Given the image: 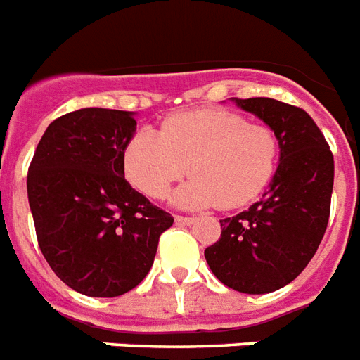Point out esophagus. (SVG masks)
<instances>
[{
    "label": "esophagus",
    "instance_id": "1",
    "mask_svg": "<svg viewBox=\"0 0 360 360\" xmlns=\"http://www.w3.org/2000/svg\"><path fill=\"white\" fill-rule=\"evenodd\" d=\"M196 217H187V215H175V223L177 225H193Z\"/></svg>",
    "mask_w": 360,
    "mask_h": 360
}]
</instances>
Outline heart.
I'll use <instances>...</instances> for the list:
<instances>
[{
	"mask_svg": "<svg viewBox=\"0 0 360 360\" xmlns=\"http://www.w3.org/2000/svg\"><path fill=\"white\" fill-rule=\"evenodd\" d=\"M276 162L273 127L225 108L169 116L160 131L145 127L133 133L124 148L127 179L154 200L166 198L188 169L193 179L173 194L183 207L246 206L269 187Z\"/></svg>",
	"mask_w": 360,
	"mask_h": 360,
	"instance_id": "heart-1",
	"label": "heart"
}]
</instances>
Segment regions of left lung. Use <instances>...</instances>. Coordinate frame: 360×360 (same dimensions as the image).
Here are the masks:
<instances>
[{
	"label": "left lung",
	"mask_w": 360,
	"mask_h": 360,
	"mask_svg": "<svg viewBox=\"0 0 360 360\" xmlns=\"http://www.w3.org/2000/svg\"><path fill=\"white\" fill-rule=\"evenodd\" d=\"M233 101L273 127L281 162L262 200L219 221L221 238L204 255L225 286L267 294L294 281L321 244L330 217L334 156L303 108L269 97Z\"/></svg>",
	"instance_id": "obj_1"
}]
</instances>
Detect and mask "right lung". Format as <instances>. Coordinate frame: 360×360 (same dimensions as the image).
I'll use <instances>...</instances> for the list:
<instances>
[{
  "label": "right lung",
  "instance_id": "add662e5",
  "mask_svg": "<svg viewBox=\"0 0 360 360\" xmlns=\"http://www.w3.org/2000/svg\"><path fill=\"white\" fill-rule=\"evenodd\" d=\"M131 112L82 108L49 124L28 167L41 254L66 286L91 297L133 290L153 267L167 214L124 177Z\"/></svg>",
  "mask_w": 360,
  "mask_h": 360
}]
</instances>
